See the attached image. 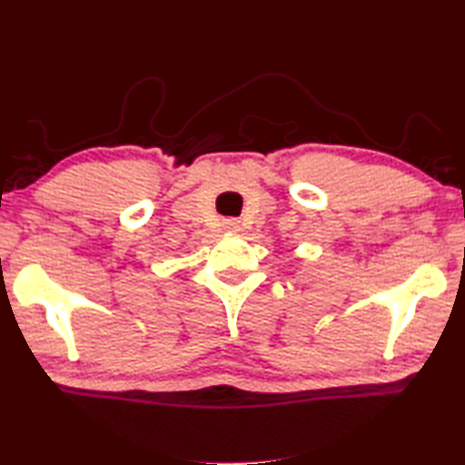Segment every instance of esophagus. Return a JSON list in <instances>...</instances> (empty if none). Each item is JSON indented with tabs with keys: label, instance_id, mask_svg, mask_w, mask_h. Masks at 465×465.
<instances>
[{
	"label": "esophagus",
	"instance_id": "1",
	"mask_svg": "<svg viewBox=\"0 0 465 465\" xmlns=\"http://www.w3.org/2000/svg\"><path fill=\"white\" fill-rule=\"evenodd\" d=\"M223 225H225V230H230V232H240V222H238V219H225Z\"/></svg>",
	"mask_w": 465,
	"mask_h": 465
}]
</instances>
